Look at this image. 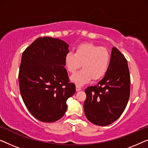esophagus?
<instances>
[{
	"label": "esophagus",
	"mask_w": 148,
	"mask_h": 148,
	"mask_svg": "<svg viewBox=\"0 0 148 148\" xmlns=\"http://www.w3.org/2000/svg\"><path fill=\"white\" fill-rule=\"evenodd\" d=\"M76 91L80 90H81V87L78 86V85H76Z\"/></svg>",
	"instance_id": "1"
}]
</instances>
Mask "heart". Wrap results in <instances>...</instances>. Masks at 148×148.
<instances>
[{
  "instance_id": "obj_1",
  "label": "heart",
  "mask_w": 148,
  "mask_h": 148,
  "mask_svg": "<svg viewBox=\"0 0 148 148\" xmlns=\"http://www.w3.org/2000/svg\"><path fill=\"white\" fill-rule=\"evenodd\" d=\"M110 54L105 47L92 43H83L76 47L74 53L68 52L64 57L66 69L74 73L80 67L82 70L70 78L77 85H82L91 80H98L107 74L110 66Z\"/></svg>"
}]
</instances>
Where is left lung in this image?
<instances>
[{
    "mask_svg": "<svg viewBox=\"0 0 148 148\" xmlns=\"http://www.w3.org/2000/svg\"><path fill=\"white\" fill-rule=\"evenodd\" d=\"M84 91V113L92 123L109 125L121 115L130 98V75L127 60L116 47L112 49L110 66L104 78Z\"/></svg>",
    "mask_w": 148,
    "mask_h": 148,
    "instance_id": "obj_1",
    "label": "left lung"
}]
</instances>
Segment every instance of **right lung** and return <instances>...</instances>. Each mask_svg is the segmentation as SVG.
Segmentation results:
<instances>
[{"mask_svg": "<svg viewBox=\"0 0 148 148\" xmlns=\"http://www.w3.org/2000/svg\"><path fill=\"white\" fill-rule=\"evenodd\" d=\"M68 47L60 39L39 37L22 54L18 72L21 95L29 111L41 121L60 119L67 110V99L76 91L64 68Z\"/></svg>", "mask_w": 148, "mask_h": 148, "instance_id": "obj_1", "label": "right lung"}]
</instances>
